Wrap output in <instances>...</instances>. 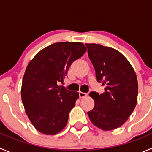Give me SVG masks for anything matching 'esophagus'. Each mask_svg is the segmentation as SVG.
<instances>
[{
  "mask_svg": "<svg viewBox=\"0 0 152 152\" xmlns=\"http://www.w3.org/2000/svg\"><path fill=\"white\" fill-rule=\"evenodd\" d=\"M79 97H80V98H85L86 96H87V93H82V92H79Z\"/></svg>",
  "mask_w": 152,
  "mask_h": 152,
  "instance_id": "34e87169",
  "label": "esophagus"
}]
</instances>
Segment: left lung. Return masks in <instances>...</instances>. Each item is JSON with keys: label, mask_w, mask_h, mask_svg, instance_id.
<instances>
[{"label": "left lung", "mask_w": 152, "mask_h": 152, "mask_svg": "<svg viewBox=\"0 0 152 152\" xmlns=\"http://www.w3.org/2000/svg\"><path fill=\"white\" fill-rule=\"evenodd\" d=\"M104 93L91 92L94 108L87 113L90 121L103 130L117 129L126 121L137 104L138 84L134 69L115 49L99 44H85Z\"/></svg>", "instance_id": "left-lung-1"}]
</instances>
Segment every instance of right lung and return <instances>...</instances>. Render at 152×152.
<instances>
[{
  "label": "right lung",
  "instance_id": "right-lung-1",
  "mask_svg": "<svg viewBox=\"0 0 152 152\" xmlns=\"http://www.w3.org/2000/svg\"><path fill=\"white\" fill-rule=\"evenodd\" d=\"M86 51L82 42H56L40 50L29 62L21 98L28 118L41 133L56 134L66 126L79 93L58 84L63 82L71 64Z\"/></svg>",
  "mask_w": 152,
  "mask_h": 152
}]
</instances>
